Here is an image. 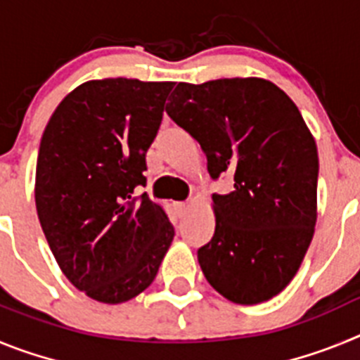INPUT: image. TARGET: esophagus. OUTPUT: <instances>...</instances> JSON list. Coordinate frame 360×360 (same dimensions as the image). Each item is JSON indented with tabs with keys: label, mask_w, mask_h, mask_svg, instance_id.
Here are the masks:
<instances>
[{
	"label": "esophagus",
	"mask_w": 360,
	"mask_h": 360,
	"mask_svg": "<svg viewBox=\"0 0 360 360\" xmlns=\"http://www.w3.org/2000/svg\"><path fill=\"white\" fill-rule=\"evenodd\" d=\"M174 207H176L178 212H186L187 209H189V203H187V202H178L176 205H174Z\"/></svg>",
	"instance_id": "1"
}]
</instances>
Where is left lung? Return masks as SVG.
Returning <instances> with one entry per match:
<instances>
[{"label": "left lung", "instance_id": "left-lung-1", "mask_svg": "<svg viewBox=\"0 0 360 360\" xmlns=\"http://www.w3.org/2000/svg\"><path fill=\"white\" fill-rule=\"evenodd\" d=\"M167 115L200 142L212 178L214 236L198 250L202 272L236 304H257L297 274L317 221L319 157L314 135L281 88L259 77L178 82Z\"/></svg>", "mask_w": 360, "mask_h": 360}]
</instances>
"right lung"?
<instances>
[{"instance_id":"1","label":"right lung","mask_w":360,"mask_h":360,"mask_svg":"<svg viewBox=\"0 0 360 360\" xmlns=\"http://www.w3.org/2000/svg\"><path fill=\"white\" fill-rule=\"evenodd\" d=\"M174 82L95 79L63 98L50 117L36 165V209L57 265L98 303L144 292L174 229L146 186V153Z\"/></svg>"}]
</instances>
